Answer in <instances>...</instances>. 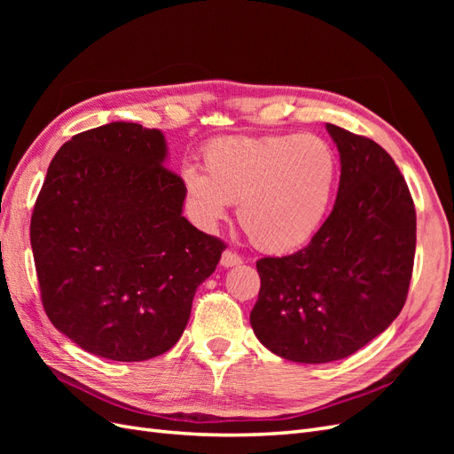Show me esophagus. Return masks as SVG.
Segmentation results:
<instances>
[{"mask_svg":"<svg viewBox=\"0 0 454 454\" xmlns=\"http://www.w3.org/2000/svg\"><path fill=\"white\" fill-rule=\"evenodd\" d=\"M219 263H222V267H235V265H240L242 263V259H240V255L237 254V252H231V250H225L223 254H222V261H219Z\"/></svg>","mask_w":454,"mask_h":454,"instance_id":"obj_1","label":"esophagus"}]
</instances>
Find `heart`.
<instances>
[{
    "mask_svg": "<svg viewBox=\"0 0 454 454\" xmlns=\"http://www.w3.org/2000/svg\"><path fill=\"white\" fill-rule=\"evenodd\" d=\"M204 172L182 180L199 223L214 231L239 204V223L257 250L287 254L325 223L339 184L333 145L314 134L225 136L202 149Z\"/></svg>",
    "mask_w": 454,
    "mask_h": 454,
    "instance_id": "b5f03b06",
    "label": "heart"
}]
</instances>
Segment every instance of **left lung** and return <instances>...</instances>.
<instances>
[{"instance_id":"obj_1","label":"left lung","mask_w":454,"mask_h":454,"mask_svg":"<svg viewBox=\"0 0 454 454\" xmlns=\"http://www.w3.org/2000/svg\"><path fill=\"white\" fill-rule=\"evenodd\" d=\"M339 149L333 210L292 255L257 261L250 324L263 347L299 364L342 360L402 312L413 274L417 214L394 159L373 140L325 125Z\"/></svg>"}]
</instances>
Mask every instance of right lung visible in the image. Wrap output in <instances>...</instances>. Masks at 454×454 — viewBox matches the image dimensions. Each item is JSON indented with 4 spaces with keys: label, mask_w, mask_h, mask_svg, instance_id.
<instances>
[{
    "label": "right lung",
    "mask_w": 454,
    "mask_h": 454,
    "mask_svg": "<svg viewBox=\"0 0 454 454\" xmlns=\"http://www.w3.org/2000/svg\"><path fill=\"white\" fill-rule=\"evenodd\" d=\"M157 129L109 122L49 164L30 240L41 301L77 347L115 362L170 350L225 244L184 217L185 187Z\"/></svg>",
    "instance_id": "1"
}]
</instances>
